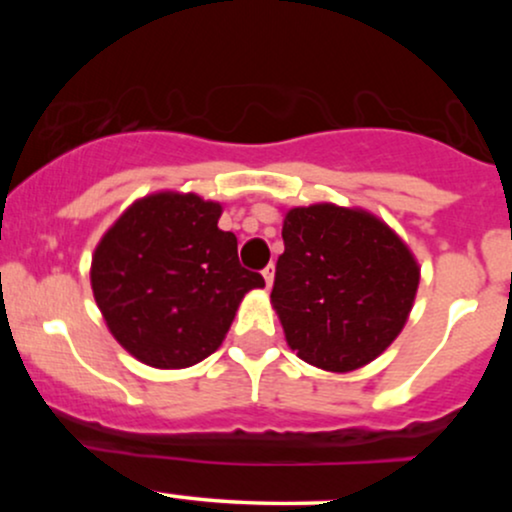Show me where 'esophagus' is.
<instances>
[{"instance_id":"esophagus-1","label":"esophagus","mask_w":512,"mask_h":512,"mask_svg":"<svg viewBox=\"0 0 512 512\" xmlns=\"http://www.w3.org/2000/svg\"><path fill=\"white\" fill-rule=\"evenodd\" d=\"M262 276H264V281H267V289H269V286L274 284V264H267V267L262 269Z\"/></svg>"}]
</instances>
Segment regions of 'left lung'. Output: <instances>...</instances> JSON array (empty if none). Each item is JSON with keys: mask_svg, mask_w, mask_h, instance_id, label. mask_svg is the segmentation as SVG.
Instances as JSON below:
<instances>
[{"mask_svg": "<svg viewBox=\"0 0 512 512\" xmlns=\"http://www.w3.org/2000/svg\"><path fill=\"white\" fill-rule=\"evenodd\" d=\"M272 305L298 358L349 373L397 339L419 289L402 238L363 209L310 204L284 216Z\"/></svg>", "mask_w": 512, "mask_h": 512, "instance_id": "left-lung-1", "label": "left lung"}]
</instances>
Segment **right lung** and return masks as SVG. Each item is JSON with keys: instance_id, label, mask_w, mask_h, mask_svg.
I'll list each match as a JSON object with an SVG mask.
<instances>
[{"instance_id": "obj_1", "label": "right lung", "mask_w": 512, "mask_h": 512, "mask_svg": "<svg viewBox=\"0 0 512 512\" xmlns=\"http://www.w3.org/2000/svg\"><path fill=\"white\" fill-rule=\"evenodd\" d=\"M219 219V202L156 192L137 199L93 252V298L113 337L146 366L204 361L245 293L264 286L238 262V238Z\"/></svg>"}]
</instances>
